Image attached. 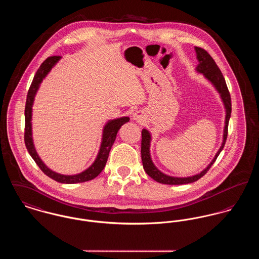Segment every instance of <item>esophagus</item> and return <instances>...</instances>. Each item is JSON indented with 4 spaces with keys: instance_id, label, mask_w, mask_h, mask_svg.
Instances as JSON below:
<instances>
[{
    "instance_id": "1",
    "label": "esophagus",
    "mask_w": 259,
    "mask_h": 259,
    "mask_svg": "<svg viewBox=\"0 0 259 259\" xmlns=\"http://www.w3.org/2000/svg\"><path fill=\"white\" fill-rule=\"evenodd\" d=\"M133 118H134V120H136L138 122H141V120H143V118H144V114H143L142 111H137L133 115Z\"/></svg>"
}]
</instances>
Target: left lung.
Returning <instances> with one entry per match:
<instances>
[{"label":"left lung","instance_id":"8db88e82","mask_svg":"<svg viewBox=\"0 0 259 259\" xmlns=\"http://www.w3.org/2000/svg\"><path fill=\"white\" fill-rule=\"evenodd\" d=\"M195 51L197 54V59L199 61V64L196 67V71L198 73L203 74V76L210 83H212V85L217 90V92L220 94V97H221L223 104L225 106V109H226V119H225L223 142H222L220 149L218 150L214 157L210 162V164L208 165L203 171H201L200 173H198L196 175L189 176V177H175V176H170V175L164 174L153 163V161L151 159V155H150L151 135L146 128H143L141 132V160H142L143 169L147 173L148 176H150L153 180H155L158 183L167 184V185H182V184L193 183V182L199 180L201 177H203L208 172V170L213 164L217 157L223 150L226 141H227L228 125H229V120H230L231 113H232V100H231V95L229 92V89L226 84V80H225L222 72L220 70V68L215 64L214 60L212 59V56L205 49L196 47Z\"/></svg>","mask_w":259,"mask_h":259}]
</instances>
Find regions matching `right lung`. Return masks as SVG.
Listing matches in <instances>:
<instances>
[{"mask_svg": "<svg viewBox=\"0 0 259 259\" xmlns=\"http://www.w3.org/2000/svg\"><path fill=\"white\" fill-rule=\"evenodd\" d=\"M61 59V56H51L48 57L44 61V63L40 65L38 70L36 71L33 80L31 82V85L29 87L27 97H26V103H25V109H24V118H25V127H24V143L26 146V149L32 159L35 161V163L38 165V167L41 169V171L50 177L51 179L64 184H75V183H82L86 181H90L96 178L104 169L105 165L107 163L110 150L116 141L117 134L120 126L127 122L130 120L128 117H121V118H114L108 120V122L105 124L103 128V135H102V142L101 146L98 152V155L95 159L94 162L90 167H88L86 170H84L81 173L75 174V175H63L60 173H57L55 171H52L50 168H48L45 162L40 159L38 156L34 144L32 140V126H31V118H32V106L34 97L36 92L39 89V86L42 82V80L47 76V74L54 67V65Z\"/></svg>", "mask_w": 259, "mask_h": 259, "instance_id": "right-lung-1", "label": "right lung"}]
</instances>
